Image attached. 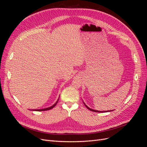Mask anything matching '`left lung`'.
I'll use <instances>...</instances> for the list:
<instances>
[{
    "label": "left lung",
    "mask_w": 147,
    "mask_h": 147,
    "mask_svg": "<svg viewBox=\"0 0 147 147\" xmlns=\"http://www.w3.org/2000/svg\"><path fill=\"white\" fill-rule=\"evenodd\" d=\"M83 104H84V105L86 106V107L87 108V109H88L89 110H91V111H92V112H100V113H102V112H112V111H113V110H109V111H98V110H93V109H90V107H88L83 102Z\"/></svg>",
    "instance_id": "left-lung-1"
}]
</instances>
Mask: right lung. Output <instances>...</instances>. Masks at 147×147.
<instances>
[{"label":"right lung","instance_id":"1","mask_svg":"<svg viewBox=\"0 0 147 147\" xmlns=\"http://www.w3.org/2000/svg\"><path fill=\"white\" fill-rule=\"evenodd\" d=\"M58 100H59V99H57V100L56 101V103L55 104H53L52 106H51V107H48V108H45V109H34V110H34V111H46V110H50V109H53V107H55V105L57 104V102H58Z\"/></svg>","mask_w":147,"mask_h":147}]
</instances>
